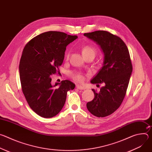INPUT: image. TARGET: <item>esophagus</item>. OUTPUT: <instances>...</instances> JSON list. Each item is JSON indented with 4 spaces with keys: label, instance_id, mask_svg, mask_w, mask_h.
<instances>
[{
    "label": "esophagus",
    "instance_id": "esophagus-1",
    "mask_svg": "<svg viewBox=\"0 0 152 152\" xmlns=\"http://www.w3.org/2000/svg\"><path fill=\"white\" fill-rule=\"evenodd\" d=\"M76 88H77V89H79V90H85V87H84L83 86H81V85H76Z\"/></svg>",
    "mask_w": 152,
    "mask_h": 152
}]
</instances>
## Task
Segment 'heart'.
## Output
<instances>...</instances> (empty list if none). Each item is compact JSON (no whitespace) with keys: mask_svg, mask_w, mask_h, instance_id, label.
Masks as SVG:
<instances>
[{"mask_svg":"<svg viewBox=\"0 0 152 152\" xmlns=\"http://www.w3.org/2000/svg\"><path fill=\"white\" fill-rule=\"evenodd\" d=\"M82 52V54L84 56V57L88 55H91V54L96 55V50L94 48H93L92 47L90 46H85L84 47H83ZM69 56H70V52H67V54H66V60L69 59ZM71 76H72V77L75 81H76L77 82L82 83L85 80L84 75H83L80 72H73V73H72Z\"/></svg>","mask_w":152,"mask_h":152,"instance_id":"obj_1","label":"heart"}]
</instances>
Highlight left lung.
Instances as JSON below:
<instances>
[{"label":"left lung","mask_w":152,"mask_h":152,"mask_svg":"<svg viewBox=\"0 0 152 152\" xmlns=\"http://www.w3.org/2000/svg\"><path fill=\"white\" fill-rule=\"evenodd\" d=\"M96 41L104 53L102 67L91 83L103 86L99 93L93 89L94 98L86 103L88 110L97 117L114 113L122 103L126 94L132 64L127 46L118 36L105 31L83 34Z\"/></svg>","instance_id":"1"}]
</instances>
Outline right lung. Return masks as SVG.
<instances>
[{
    "label": "right lung",
    "mask_w": 152,
    "mask_h": 152,
    "mask_svg": "<svg viewBox=\"0 0 152 152\" xmlns=\"http://www.w3.org/2000/svg\"><path fill=\"white\" fill-rule=\"evenodd\" d=\"M77 38L58 31L42 33L25 46L19 64L21 90L31 109L52 118L62 110L67 91L75 85L69 80L52 84V75L59 73L66 47Z\"/></svg>",
    "instance_id": "1"
}]
</instances>
